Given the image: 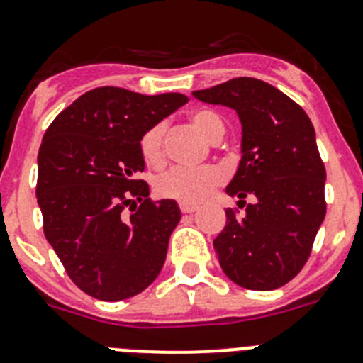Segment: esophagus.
<instances>
[{"mask_svg": "<svg viewBox=\"0 0 363 363\" xmlns=\"http://www.w3.org/2000/svg\"><path fill=\"white\" fill-rule=\"evenodd\" d=\"M179 209L184 214H192L198 211V205H192V203H179Z\"/></svg>", "mask_w": 363, "mask_h": 363, "instance_id": "esophagus-1", "label": "esophagus"}]
</instances>
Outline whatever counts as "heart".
I'll return each mask as SVG.
<instances>
[{
  "instance_id": "heart-1",
  "label": "heart",
  "mask_w": 363,
  "mask_h": 363,
  "mask_svg": "<svg viewBox=\"0 0 363 363\" xmlns=\"http://www.w3.org/2000/svg\"><path fill=\"white\" fill-rule=\"evenodd\" d=\"M191 123L196 127L209 142H216L223 136V121L213 111H196L191 114ZM163 125H152L143 133L140 140V152L147 165L160 167L165 160L163 150ZM223 174L216 167H172L167 172L160 174L154 182V189L160 196L171 198L179 203H201L211 196V192L221 185Z\"/></svg>"
}]
</instances>
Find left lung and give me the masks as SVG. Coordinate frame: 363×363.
Instances as JSON below:
<instances>
[{
    "mask_svg": "<svg viewBox=\"0 0 363 363\" xmlns=\"http://www.w3.org/2000/svg\"><path fill=\"white\" fill-rule=\"evenodd\" d=\"M192 96L233 108L242 123V160L225 192L245 213L225 211V227L213 242L218 262L240 287L278 289L306 265L325 218V167L313 123L289 96L256 78ZM245 197L253 203L245 206Z\"/></svg>",
    "mask_w": 363,
    "mask_h": 363,
    "instance_id": "1",
    "label": "left lung"
}]
</instances>
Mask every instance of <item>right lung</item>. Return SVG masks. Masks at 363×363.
<instances>
[{"label":"right lung","instance_id":"add662e5","mask_svg":"<svg viewBox=\"0 0 363 363\" xmlns=\"http://www.w3.org/2000/svg\"><path fill=\"white\" fill-rule=\"evenodd\" d=\"M187 101L178 92L143 96L99 86L60 112L45 133L36 185L45 238L89 296L127 300L162 271L182 213L174 200L150 201L149 185L136 179L145 169L140 140Z\"/></svg>","mask_w":363,"mask_h":363}]
</instances>
